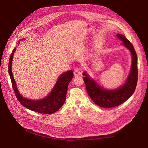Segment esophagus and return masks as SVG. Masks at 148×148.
<instances>
[{
  "instance_id": "esophagus-1",
  "label": "esophagus",
  "mask_w": 148,
  "mask_h": 148,
  "mask_svg": "<svg viewBox=\"0 0 148 148\" xmlns=\"http://www.w3.org/2000/svg\"><path fill=\"white\" fill-rule=\"evenodd\" d=\"M82 74V71L81 69L79 68H75L74 71V76H79Z\"/></svg>"
}]
</instances>
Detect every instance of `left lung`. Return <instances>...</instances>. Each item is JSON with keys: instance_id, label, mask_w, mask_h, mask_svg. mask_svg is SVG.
Instances as JSON below:
<instances>
[{"instance_id": "obj_1", "label": "left lung", "mask_w": 148, "mask_h": 148, "mask_svg": "<svg viewBox=\"0 0 148 148\" xmlns=\"http://www.w3.org/2000/svg\"><path fill=\"white\" fill-rule=\"evenodd\" d=\"M116 36L122 41L121 45L130 52L132 58L130 71L125 83L118 88L107 89L100 86L86 71L83 73L89 96L97 105L104 108L116 107L126 101L133 94L137 83V56L134 47L124 35L119 34Z\"/></svg>"}]
</instances>
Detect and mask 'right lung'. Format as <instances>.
<instances>
[{
  "label": "right lung",
  "mask_w": 148,
  "mask_h": 148,
  "mask_svg": "<svg viewBox=\"0 0 148 148\" xmlns=\"http://www.w3.org/2000/svg\"><path fill=\"white\" fill-rule=\"evenodd\" d=\"M23 40L24 39H20L18 41V44L20 41ZM15 50H16V47L14 48L12 50L10 58L8 72L12 84V88L18 101L22 106L28 109L37 113L52 114L57 112L63 106L65 101L68 84L71 81L73 77V71L72 70H69L66 72L61 74L58 77V79L52 90L45 97L40 99H31L26 98L23 97L19 92L12 72V60Z\"/></svg>",
  "instance_id": "add662e5"
}]
</instances>
